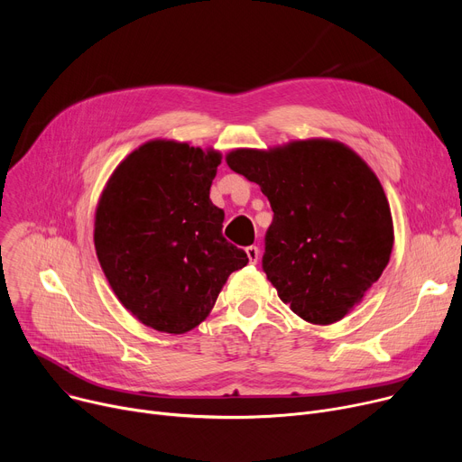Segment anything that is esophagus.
Returning a JSON list of instances; mask_svg holds the SVG:
<instances>
[{
	"label": "esophagus",
	"instance_id": "esophagus-1",
	"mask_svg": "<svg viewBox=\"0 0 462 462\" xmlns=\"http://www.w3.org/2000/svg\"><path fill=\"white\" fill-rule=\"evenodd\" d=\"M245 253H247V258H249V262H251V263H256V262H258V258H260V251H258V247H256V245L247 247V249H245Z\"/></svg>",
	"mask_w": 462,
	"mask_h": 462
}]
</instances>
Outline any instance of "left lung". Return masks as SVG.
<instances>
[{
    "label": "left lung",
    "mask_w": 462,
    "mask_h": 462,
    "mask_svg": "<svg viewBox=\"0 0 462 462\" xmlns=\"http://www.w3.org/2000/svg\"><path fill=\"white\" fill-rule=\"evenodd\" d=\"M226 164L272 204L262 268L282 303L317 326L345 319L380 279L395 239L371 166L329 138L237 148Z\"/></svg>",
    "instance_id": "1"
}]
</instances>
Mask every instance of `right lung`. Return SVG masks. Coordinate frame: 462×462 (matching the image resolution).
Wrapping results in <instances>:
<instances>
[{
	"label": "right lung",
	"instance_id": "1",
	"mask_svg": "<svg viewBox=\"0 0 462 462\" xmlns=\"http://www.w3.org/2000/svg\"><path fill=\"white\" fill-rule=\"evenodd\" d=\"M223 155L155 138L121 161L95 209L93 241L105 277L133 317L181 335L208 319L245 251L223 237L209 200Z\"/></svg>",
	"mask_w": 462,
	"mask_h": 462
}]
</instances>
